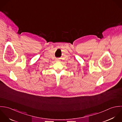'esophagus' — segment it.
Returning a JSON list of instances; mask_svg holds the SVG:
<instances>
[{
  "instance_id": "34e87169",
  "label": "esophagus",
  "mask_w": 122,
  "mask_h": 122,
  "mask_svg": "<svg viewBox=\"0 0 122 122\" xmlns=\"http://www.w3.org/2000/svg\"><path fill=\"white\" fill-rule=\"evenodd\" d=\"M56 61H58V59H56Z\"/></svg>"
}]
</instances>
